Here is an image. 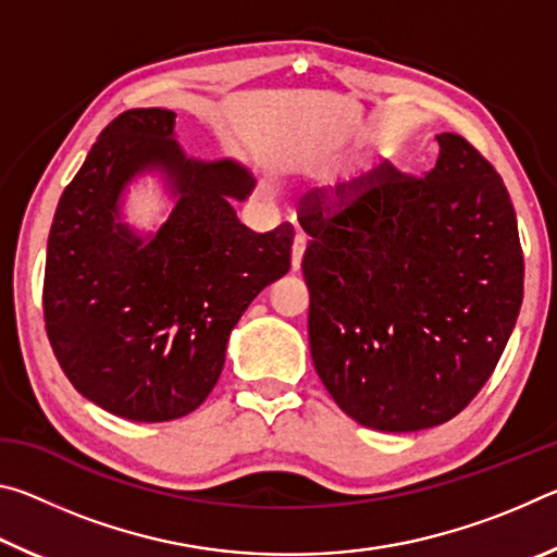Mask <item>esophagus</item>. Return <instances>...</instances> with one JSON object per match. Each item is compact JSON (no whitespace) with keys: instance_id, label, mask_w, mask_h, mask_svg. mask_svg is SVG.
Listing matches in <instances>:
<instances>
[{"instance_id":"34e87169","label":"esophagus","mask_w":557,"mask_h":557,"mask_svg":"<svg viewBox=\"0 0 557 557\" xmlns=\"http://www.w3.org/2000/svg\"><path fill=\"white\" fill-rule=\"evenodd\" d=\"M305 250H307L305 233H297L295 243H292V270L301 268V258H305Z\"/></svg>"}]
</instances>
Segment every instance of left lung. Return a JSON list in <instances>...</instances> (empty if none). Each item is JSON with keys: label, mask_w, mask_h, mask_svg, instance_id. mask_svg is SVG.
Returning <instances> with one entry per match:
<instances>
[{"label": "left lung", "mask_w": 557, "mask_h": 557, "mask_svg": "<svg viewBox=\"0 0 557 557\" xmlns=\"http://www.w3.org/2000/svg\"><path fill=\"white\" fill-rule=\"evenodd\" d=\"M425 178L383 164L305 196L309 348L348 418L381 432L442 425L482 391L523 301L513 203L465 137L437 135Z\"/></svg>", "instance_id": "left-lung-1"}]
</instances>
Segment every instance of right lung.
Here are the masks:
<instances>
[{
	"label": "right lung",
	"instance_id": "obj_1",
	"mask_svg": "<svg viewBox=\"0 0 557 557\" xmlns=\"http://www.w3.org/2000/svg\"><path fill=\"white\" fill-rule=\"evenodd\" d=\"M172 110L122 112L65 186L46 248V334L83 398L135 422H166L209 398L245 309L287 275L295 228L252 233L235 215L256 178L235 159L188 157ZM175 201L154 234L124 221L135 177Z\"/></svg>",
	"mask_w": 557,
	"mask_h": 557
}]
</instances>
